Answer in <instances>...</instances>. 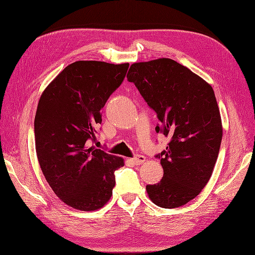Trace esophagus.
I'll return each instance as SVG.
<instances>
[{
	"label": "esophagus",
	"instance_id": "obj_1",
	"mask_svg": "<svg viewBox=\"0 0 255 255\" xmlns=\"http://www.w3.org/2000/svg\"><path fill=\"white\" fill-rule=\"evenodd\" d=\"M146 161V157L142 156V155H136V156L134 158L131 159V162L133 163L134 165H139V164H142L143 162Z\"/></svg>",
	"mask_w": 255,
	"mask_h": 255
}]
</instances>
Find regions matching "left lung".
Wrapping results in <instances>:
<instances>
[{
    "instance_id": "obj_1",
    "label": "left lung",
    "mask_w": 255,
    "mask_h": 255,
    "mask_svg": "<svg viewBox=\"0 0 255 255\" xmlns=\"http://www.w3.org/2000/svg\"><path fill=\"white\" fill-rule=\"evenodd\" d=\"M127 79L156 113L155 130L171 138L156 155L163 177L146 186L149 198L163 208L182 206L200 194L219 155L223 128L213 87L170 58L131 64Z\"/></svg>"
}]
</instances>
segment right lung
<instances>
[{
	"label": "right lung",
	"instance_id": "right-lung-1",
	"mask_svg": "<svg viewBox=\"0 0 255 255\" xmlns=\"http://www.w3.org/2000/svg\"><path fill=\"white\" fill-rule=\"evenodd\" d=\"M129 63L80 60L60 72L40 96L35 149L51 189L73 208L92 212L113 195L124 159L91 146L101 109L123 82Z\"/></svg>",
	"mask_w": 255,
	"mask_h": 255
}]
</instances>
